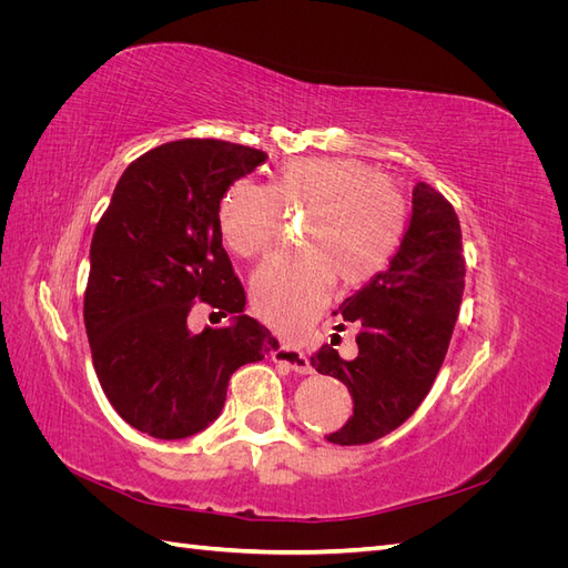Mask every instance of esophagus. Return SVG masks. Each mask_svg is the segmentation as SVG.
Listing matches in <instances>:
<instances>
[{
	"label": "esophagus",
	"mask_w": 568,
	"mask_h": 568,
	"mask_svg": "<svg viewBox=\"0 0 568 568\" xmlns=\"http://www.w3.org/2000/svg\"><path fill=\"white\" fill-rule=\"evenodd\" d=\"M272 359L277 365H284L286 369L296 372V374H311L313 372V365L311 359H307L301 351L291 348V346H277L272 351Z\"/></svg>",
	"instance_id": "1"
}]
</instances>
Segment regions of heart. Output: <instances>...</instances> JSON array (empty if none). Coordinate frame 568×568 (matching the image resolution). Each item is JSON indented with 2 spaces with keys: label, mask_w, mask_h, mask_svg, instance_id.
<instances>
[{
  "label": "heart",
  "mask_w": 568,
  "mask_h": 568,
  "mask_svg": "<svg viewBox=\"0 0 568 568\" xmlns=\"http://www.w3.org/2000/svg\"><path fill=\"white\" fill-rule=\"evenodd\" d=\"M286 213L307 211L301 244L307 248L265 265L253 277V311L274 332L298 336L311 326L338 280L353 288L376 277L398 251L407 205L376 170L355 159H294L270 186L239 178L217 203L225 244L244 257L267 255L284 232Z\"/></svg>",
  "instance_id": "b5f03b06"
}]
</instances>
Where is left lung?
<instances>
[{
	"label": "left lung",
	"instance_id": "8db88e82",
	"mask_svg": "<svg viewBox=\"0 0 568 568\" xmlns=\"http://www.w3.org/2000/svg\"><path fill=\"white\" fill-rule=\"evenodd\" d=\"M462 291L459 220L443 194L419 182L390 263L334 313L359 324L357 355L343 359L334 348H322L311 357L320 374L346 384L353 398V415L326 440L372 443L422 405L448 353Z\"/></svg>",
	"mask_w": 568,
	"mask_h": 568
}]
</instances>
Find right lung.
Returning <instances> with one entry per match:
<instances>
[{"label": "right lung", "instance_id": "right-lung-1", "mask_svg": "<svg viewBox=\"0 0 568 568\" xmlns=\"http://www.w3.org/2000/svg\"><path fill=\"white\" fill-rule=\"evenodd\" d=\"M265 153L220 140L146 151L118 180L90 246L84 329L109 403L136 432L189 438L213 424L230 376L280 346L244 315L246 294L222 248L217 203ZM203 300L227 315L201 335L185 315Z\"/></svg>", "mask_w": 568, "mask_h": 568}]
</instances>
